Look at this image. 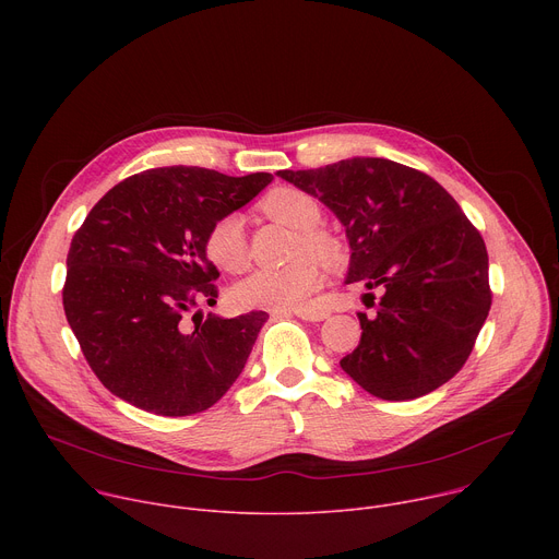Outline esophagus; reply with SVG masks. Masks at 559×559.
Here are the masks:
<instances>
[{
    "mask_svg": "<svg viewBox=\"0 0 559 559\" xmlns=\"http://www.w3.org/2000/svg\"><path fill=\"white\" fill-rule=\"evenodd\" d=\"M294 316H298V318H302V321H309V323H321V321H325V318H328V311L305 307V309H296Z\"/></svg>",
    "mask_w": 559,
    "mask_h": 559,
    "instance_id": "34e87169",
    "label": "esophagus"
}]
</instances>
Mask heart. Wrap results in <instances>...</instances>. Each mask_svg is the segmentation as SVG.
I'll use <instances>...</instances> for the list:
<instances>
[{"instance_id":"1","label":"heart","mask_w":559,"mask_h":559,"mask_svg":"<svg viewBox=\"0 0 559 559\" xmlns=\"http://www.w3.org/2000/svg\"><path fill=\"white\" fill-rule=\"evenodd\" d=\"M261 210L289 225L292 229L302 231L300 252H311L325 263L341 261V248L334 238L325 231H318L321 223V205L316 203L302 190L296 188H276L263 201ZM205 254L207 259L225 270L238 272L248 263V246H246V223L243 216L225 214L221 216L205 236ZM313 257H305L281 270H257L243 281L231 287V300L238 307L248 309H270V311H292L302 309L309 296L321 289L323 270Z\"/></svg>"}]
</instances>
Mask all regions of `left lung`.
<instances>
[{
  "mask_svg": "<svg viewBox=\"0 0 559 559\" xmlns=\"http://www.w3.org/2000/svg\"><path fill=\"white\" fill-rule=\"evenodd\" d=\"M276 175L343 223L345 283L382 289L376 316H358L360 345L343 371L382 401H414L451 380L491 309L487 248L455 199L425 173L378 156Z\"/></svg>",
  "mask_w": 559,
  "mask_h": 559,
  "instance_id": "8db88e82",
  "label": "left lung"
}]
</instances>
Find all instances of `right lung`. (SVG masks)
<instances>
[{"instance_id":"1","label":"right lung","mask_w":559,"mask_h":559,"mask_svg":"<svg viewBox=\"0 0 559 559\" xmlns=\"http://www.w3.org/2000/svg\"><path fill=\"white\" fill-rule=\"evenodd\" d=\"M272 179L186 166L145 170L115 186L76 229L63 311L91 369L121 401L156 416H192L241 376L267 313L210 311L194 330L183 318L201 300L216 302L207 229Z\"/></svg>"}]
</instances>
